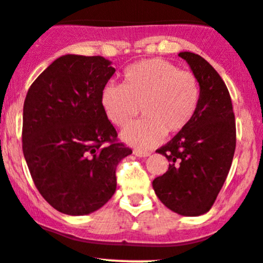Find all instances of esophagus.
I'll return each instance as SVG.
<instances>
[{"label":"esophagus","mask_w":263,"mask_h":263,"mask_svg":"<svg viewBox=\"0 0 263 263\" xmlns=\"http://www.w3.org/2000/svg\"><path fill=\"white\" fill-rule=\"evenodd\" d=\"M134 155L137 156V157H148V156L151 155L149 152H147V151H139V149H134Z\"/></svg>","instance_id":"esophagus-1"}]
</instances>
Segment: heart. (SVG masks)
<instances>
[{"mask_svg": "<svg viewBox=\"0 0 263 263\" xmlns=\"http://www.w3.org/2000/svg\"><path fill=\"white\" fill-rule=\"evenodd\" d=\"M201 100L196 75L161 59L135 62L125 69L123 85L107 83L102 87L100 105L106 119L123 126L137 106L144 116L125 126L121 139L137 148H151L166 135L184 130L194 118Z\"/></svg>", "mask_w": 263, "mask_h": 263, "instance_id": "obj_1", "label": "heart"}]
</instances>
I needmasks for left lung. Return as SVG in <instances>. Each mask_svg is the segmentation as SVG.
<instances>
[{
    "mask_svg": "<svg viewBox=\"0 0 263 263\" xmlns=\"http://www.w3.org/2000/svg\"><path fill=\"white\" fill-rule=\"evenodd\" d=\"M179 56L198 79L201 100L189 125L156 151L170 163L152 185L171 211L201 216L211 210L230 170L236 143L235 118L219 72L193 52H180Z\"/></svg>",
    "mask_w": 263,
    "mask_h": 263,
    "instance_id": "obj_1",
    "label": "left lung"
}]
</instances>
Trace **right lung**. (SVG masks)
I'll use <instances>...</instances> for the list:
<instances>
[{
	"label": "right lung",
	"mask_w": 263,
	"mask_h": 263,
	"mask_svg": "<svg viewBox=\"0 0 263 263\" xmlns=\"http://www.w3.org/2000/svg\"><path fill=\"white\" fill-rule=\"evenodd\" d=\"M102 56L65 54L34 80L23 108V153L35 186L59 212L83 216L116 191V166L132 153L116 142L100 105L115 74Z\"/></svg>",
	"instance_id": "obj_1"
}]
</instances>
